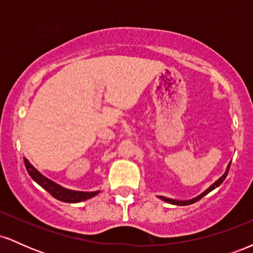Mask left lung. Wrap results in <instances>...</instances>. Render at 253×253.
I'll use <instances>...</instances> for the list:
<instances>
[{
    "label": "left lung",
    "mask_w": 253,
    "mask_h": 253,
    "mask_svg": "<svg viewBox=\"0 0 253 253\" xmlns=\"http://www.w3.org/2000/svg\"><path fill=\"white\" fill-rule=\"evenodd\" d=\"M229 167H231V163L228 164V167H227V169H226V171H225V173H223V175L220 177L219 179H217V181H215L213 183V184L211 185L210 188H208L207 190H205L203 191V193L201 194V195H199L197 197H195V199H193V200H188V201H175V200H172V199H168V197H164V196H158L159 199L161 200H163V201H165V202H169V203H171V205H177V206H185V205H191V203H194V202H196V201H199V200H201L203 196L205 195H207L208 193H211V190H214L215 189V188H217L219 187L220 184H221V183L225 181V178H226V176H227V173H228V170H229Z\"/></svg>",
    "instance_id": "1"
}]
</instances>
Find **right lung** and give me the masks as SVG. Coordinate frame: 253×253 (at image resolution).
<instances>
[{
  "mask_svg": "<svg viewBox=\"0 0 253 253\" xmlns=\"http://www.w3.org/2000/svg\"><path fill=\"white\" fill-rule=\"evenodd\" d=\"M25 167L27 169V172L30 173V176L33 178V181H36L40 187H42L43 189L51 194L54 199L59 200V201L68 202V203H77L85 201V200L91 199L95 195H97L100 191H91V193H85V191H75V190H69L65 189V188L60 187L59 184L54 183L51 179L46 178L45 176L42 175V173L38 171L36 168L32 165L27 159L24 158Z\"/></svg>",
  "mask_w": 253,
  "mask_h": 253,
  "instance_id": "add662e5",
  "label": "right lung"
}]
</instances>
